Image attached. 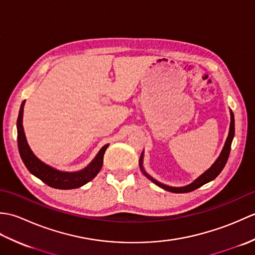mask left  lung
Returning a JSON list of instances; mask_svg holds the SVG:
<instances>
[{
  "instance_id": "left-lung-1",
  "label": "left lung",
  "mask_w": 255,
  "mask_h": 255,
  "mask_svg": "<svg viewBox=\"0 0 255 255\" xmlns=\"http://www.w3.org/2000/svg\"><path fill=\"white\" fill-rule=\"evenodd\" d=\"M234 137H235V116H234V113L230 111L229 133H228V137H227V139H226L225 145H224L223 150H221L219 156L217 158V160L214 162V164L211 165L207 171H205L202 175H199L196 178V180H194L191 184H188V185L181 186V187L170 186V185H166V184H163V183H161L159 181H156L155 178H153L152 176L149 175L148 173L145 172L144 169H143V151H142L141 156H140V160H139L140 170H141V172L143 173L144 176L148 177L151 182L154 183L155 185L160 186L161 188L165 189V191H167V192H172V193H188V192H192V191H194V189L203 186L204 184L215 180V178L219 175V173L223 171V169L227 163V160H228V158H229L230 148H231V143H232V140H234Z\"/></svg>"
}]
</instances>
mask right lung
I'll return each instance as SVG.
<instances>
[{"instance_id":"right-lung-1","label":"right lung","mask_w":255,"mask_h":255,"mask_svg":"<svg viewBox=\"0 0 255 255\" xmlns=\"http://www.w3.org/2000/svg\"><path fill=\"white\" fill-rule=\"evenodd\" d=\"M24 105L25 101L21 103L17 118V143L20 158L31 174L46 183L47 185L58 189L78 188L93 180L102 169L103 158H104L105 151L110 144H105L104 147H102L99 153L95 155V158L90 162V164L86 165L82 170L75 172L57 170L38 159L27 142L23 127Z\"/></svg>"}]
</instances>
